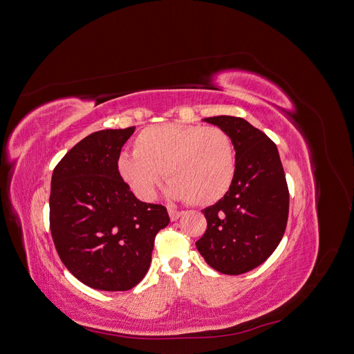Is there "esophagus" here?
Segmentation results:
<instances>
[{
  "label": "esophagus",
  "instance_id": "1",
  "mask_svg": "<svg viewBox=\"0 0 354 354\" xmlns=\"http://www.w3.org/2000/svg\"><path fill=\"white\" fill-rule=\"evenodd\" d=\"M168 214H169V220L171 221H177L180 217H181V211H177V209H173V208H168Z\"/></svg>",
  "mask_w": 354,
  "mask_h": 354
}]
</instances>
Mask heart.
Returning a JSON list of instances; mask_svg holds the SVG:
<instances>
[{"label": "heart", "mask_w": 354, "mask_h": 354, "mask_svg": "<svg viewBox=\"0 0 354 354\" xmlns=\"http://www.w3.org/2000/svg\"><path fill=\"white\" fill-rule=\"evenodd\" d=\"M133 151L118 159V173L143 201L153 199L160 171L171 198L201 207L226 195L236 174L233 140L220 127L151 125L137 134Z\"/></svg>", "instance_id": "1"}]
</instances>
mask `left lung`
Instances as JSON below:
<instances>
[{
  "label": "left lung",
  "mask_w": 354,
  "mask_h": 354,
  "mask_svg": "<svg viewBox=\"0 0 354 354\" xmlns=\"http://www.w3.org/2000/svg\"><path fill=\"white\" fill-rule=\"evenodd\" d=\"M232 137L236 174L230 190L202 209L207 230L196 242L205 261L224 274H242L263 264L283 238L289 192L276 145L243 118L212 116Z\"/></svg>",
  "instance_id": "8db88e82"
}]
</instances>
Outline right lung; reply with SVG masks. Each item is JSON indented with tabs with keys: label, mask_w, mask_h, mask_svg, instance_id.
<instances>
[{
	"label": "right lung",
	"mask_w": 354,
	"mask_h": 354,
	"mask_svg": "<svg viewBox=\"0 0 354 354\" xmlns=\"http://www.w3.org/2000/svg\"><path fill=\"white\" fill-rule=\"evenodd\" d=\"M136 127L87 136L53 171L50 230L66 269L100 291H128L152 261L167 208L138 201L118 173L121 149Z\"/></svg>",
	"instance_id": "obj_1"
}]
</instances>
